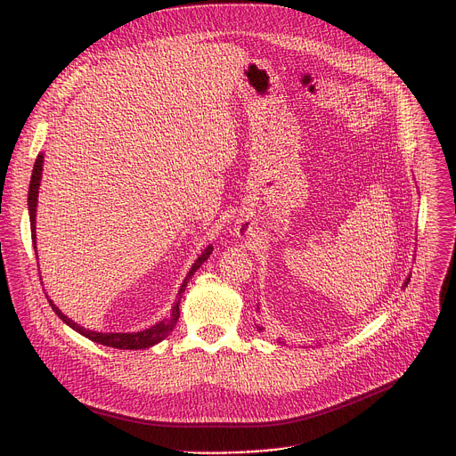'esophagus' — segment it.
Returning a JSON list of instances; mask_svg holds the SVG:
<instances>
[{
  "mask_svg": "<svg viewBox=\"0 0 456 456\" xmlns=\"http://www.w3.org/2000/svg\"><path fill=\"white\" fill-rule=\"evenodd\" d=\"M236 232H238V236L247 238V236H248V232H250V227H248L245 222H238V225H236Z\"/></svg>",
  "mask_w": 456,
  "mask_h": 456,
  "instance_id": "1",
  "label": "esophagus"
}]
</instances>
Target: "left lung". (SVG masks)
I'll list each match as a JSON object with an SVG mask.
<instances>
[{"label": "left lung", "mask_w": 456, "mask_h": 456, "mask_svg": "<svg viewBox=\"0 0 456 456\" xmlns=\"http://www.w3.org/2000/svg\"><path fill=\"white\" fill-rule=\"evenodd\" d=\"M408 281H410V278H406V281H404V285H403V289H404V287H408ZM257 330H262V329H259V327H257Z\"/></svg>", "instance_id": "1"}]
</instances>
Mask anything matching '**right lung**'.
<instances>
[{"mask_svg": "<svg viewBox=\"0 0 456 456\" xmlns=\"http://www.w3.org/2000/svg\"><path fill=\"white\" fill-rule=\"evenodd\" d=\"M43 162H45V157L43 153L37 155L36 159V164H34V169H32V178H30V187H28V215H30V231H32V243H34V248H36V211H37V194H39V185H41V173H43ZM213 254V247H206L204 252L197 257V262L192 264L191 271L187 273L185 280L182 281L180 289H178V296H176V301L173 303L171 306V315L167 319H162L159 322H155L153 327L150 329H144L141 332H95V330H88L85 327H79V324L76 321H72L69 315H64L55 305L52 299H48L50 306L53 308V312L69 324V327L76 332H79L81 336L88 338L90 341L94 343H99V345H104V346H111V348H118V350H142V348H150L160 341H164L169 332L175 329V324L180 317V297H182V292L185 290L191 276L197 273L204 262H208V257ZM36 256H37V248H36Z\"/></svg>", "mask_w": 456, "mask_h": 456, "instance_id": "obj_1", "label": "right lung"}]
</instances>
